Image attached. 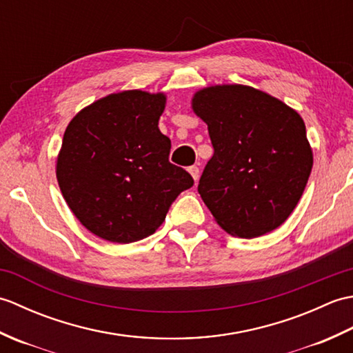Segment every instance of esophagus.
I'll return each mask as SVG.
<instances>
[{"label": "esophagus", "mask_w": 353, "mask_h": 353, "mask_svg": "<svg viewBox=\"0 0 353 353\" xmlns=\"http://www.w3.org/2000/svg\"><path fill=\"white\" fill-rule=\"evenodd\" d=\"M188 171H190V174L192 176V179H194V181H199V177H200V170H199V167H197V165H192V167H190L188 168Z\"/></svg>", "instance_id": "1"}]
</instances>
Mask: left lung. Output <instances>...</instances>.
<instances>
[{
  "mask_svg": "<svg viewBox=\"0 0 353 353\" xmlns=\"http://www.w3.org/2000/svg\"><path fill=\"white\" fill-rule=\"evenodd\" d=\"M192 110L208 124L214 147L199 194L215 221L239 238L279 228L294 211L312 170L302 117L244 85L200 89Z\"/></svg>",
  "mask_w": 353,
  "mask_h": 353,
  "instance_id": "8db88e82",
  "label": "left lung"
}]
</instances>
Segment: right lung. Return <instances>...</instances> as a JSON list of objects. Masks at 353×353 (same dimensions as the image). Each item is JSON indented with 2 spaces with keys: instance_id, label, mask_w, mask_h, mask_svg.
<instances>
[{
  "instance_id": "right-lung-1",
  "label": "right lung",
  "mask_w": 353,
  "mask_h": 353,
  "mask_svg": "<svg viewBox=\"0 0 353 353\" xmlns=\"http://www.w3.org/2000/svg\"><path fill=\"white\" fill-rule=\"evenodd\" d=\"M162 92L123 91L81 109L71 119L57 156L63 199L83 226L110 243L139 241L163 223L172 201L194 185L168 161L161 133Z\"/></svg>"
}]
</instances>
